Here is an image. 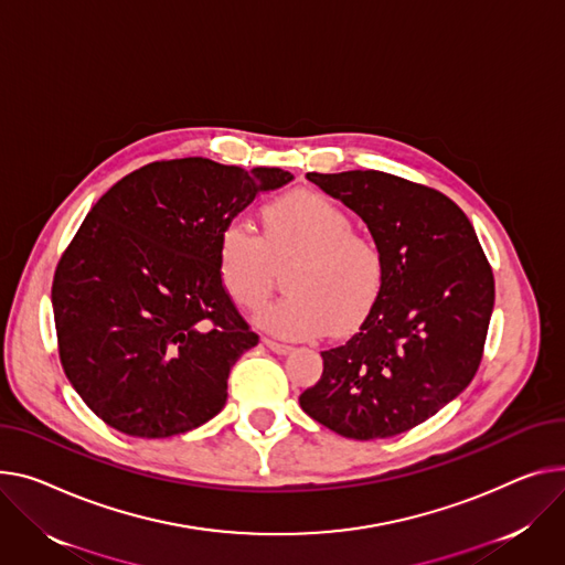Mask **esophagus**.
<instances>
[{"instance_id": "obj_1", "label": "esophagus", "mask_w": 565, "mask_h": 565, "mask_svg": "<svg viewBox=\"0 0 565 565\" xmlns=\"http://www.w3.org/2000/svg\"><path fill=\"white\" fill-rule=\"evenodd\" d=\"M263 345H266L268 350H273L275 354H281V356H286V354H290V352H292V348H290V345L275 343V341H270V338H263Z\"/></svg>"}]
</instances>
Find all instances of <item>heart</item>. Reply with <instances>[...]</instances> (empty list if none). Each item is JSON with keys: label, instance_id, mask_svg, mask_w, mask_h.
<instances>
[{"label": "heart", "instance_id": "1", "mask_svg": "<svg viewBox=\"0 0 565 565\" xmlns=\"http://www.w3.org/2000/svg\"><path fill=\"white\" fill-rule=\"evenodd\" d=\"M263 236L247 222L224 224L217 238L222 288L243 309H256L273 290L275 266L295 258L286 275L290 295L258 313V324L288 341L356 327L384 286V256L356 234L350 213L333 200L299 191L260 211Z\"/></svg>", "mask_w": 565, "mask_h": 565}]
</instances>
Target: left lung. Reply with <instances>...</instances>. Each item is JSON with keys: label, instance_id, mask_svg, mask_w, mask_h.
Returning <instances> with one entry per match:
<instances>
[{"label": "left lung", "instance_id": "8db88e82", "mask_svg": "<svg viewBox=\"0 0 565 565\" xmlns=\"http://www.w3.org/2000/svg\"><path fill=\"white\" fill-rule=\"evenodd\" d=\"M307 179L367 224L384 286L350 341L322 352V377L299 406L345 438L397 436L472 382L495 305L493 270L466 213L434 188L377 170Z\"/></svg>", "mask_w": 565, "mask_h": 565}]
</instances>
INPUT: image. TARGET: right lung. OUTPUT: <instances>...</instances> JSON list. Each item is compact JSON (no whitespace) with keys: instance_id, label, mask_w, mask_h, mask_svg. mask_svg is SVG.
I'll return each instance as SVG.
<instances>
[{"instance_id":"1","label":"right lung","mask_w":565,"mask_h":565,"mask_svg":"<svg viewBox=\"0 0 565 565\" xmlns=\"http://www.w3.org/2000/svg\"><path fill=\"white\" fill-rule=\"evenodd\" d=\"M292 181L281 168L149 163L99 198L58 260L52 307L72 388L136 438L191 431L258 343L217 275L224 224Z\"/></svg>"}]
</instances>
